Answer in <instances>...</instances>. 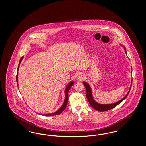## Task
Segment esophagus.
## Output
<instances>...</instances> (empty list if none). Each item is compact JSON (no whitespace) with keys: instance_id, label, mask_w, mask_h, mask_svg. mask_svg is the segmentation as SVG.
I'll return each instance as SVG.
<instances>
[{"instance_id":"34e87169","label":"esophagus","mask_w":146,"mask_h":146,"mask_svg":"<svg viewBox=\"0 0 146 146\" xmlns=\"http://www.w3.org/2000/svg\"><path fill=\"white\" fill-rule=\"evenodd\" d=\"M84 75L83 73H79L77 76H76V79H79V80H82L83 79Z\"/></svg>"}]
</instances>
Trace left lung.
Wrapping results in <instances>:
<instances>
[{"label": "left lung", "mask_w": 146, "mask_h": 146, "mask_svg": "<svg viewBox=\"0 0 146 146\" xmlns=\"http://www.w3.org/2000/svg\"><path fill=\"white\" fill-rule=\"evenodd\" d=\"M124 49H125V52L126 54V49L124 47ZM132 80L131 81V85L130 86V89L131 88V85H132ZM84 85L85 87L86 90V97L87 99L89 101V102L91 105V107H92L94 108H95L96 110H97V111H104L108 110H110L111 109H113V108L117 106H118V104H120L124 100H125L126 97L127 96V95L129 94V92L130 90L129 91V92H127V94L126 95L125 97H124L123 98H122L121 100H120V101H119L118 102L112 104H99L97 103L93 98L92 97V90L91 89L90 86H89V85L86 82H84Z\"/></svg>", "instance_id": "left-lung-1"}]
</instances>
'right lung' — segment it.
Masks as SVG:
<instances>
[{
	"instance_id": "1",
	"label": "right lung",
	"mask_w": 146,
	"mask_h": 146,
	"mask_svg": "<svg viewBox=\"0 0 146 146\" xmlns=\"http://www.w3.org/2000/svg\"><path fill=\"white\" fill-rule=\"evenodd\" d=\"M23 56L21 57V59H20V62H19V66H18V70H19V66H20V64L21 61H22V60L23 59ZM17 75H18V72H17V75H16V82H17V85H18V83H17V82H18V79H17V78H18V76H17ZM73 84H74V82L72 81V82H70V83L67 85V86L66 87V90H65V96H66V98H65L64 101V102H63V104L62 106H61V107L57 111H56V112L54 113L44 114V115H46V116L57 115H58V114H61V113L65 110V108H66V106H67V102H68V91L70 90V87L73 85Z\"/></svg>"
}]
</instances>
